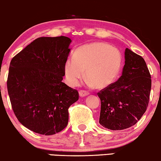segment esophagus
Returning <instances> with one entry per match:
<instances>
[{"label": "esophagus", "mask_w": 161, "mask_h": 161, "mask_svg": "<svg viewBox=\"0 0 161 161\" xmlns=\"http://www.w3.org/2000/svg\"><path fill=\"white\" fill-rule=\"evenodd\" d=\"M79 94H80V96L81 97V98H83V97H85L89 95V92H86V91H84V90H80V92H79Z\"/></svg>", "instance_id": "obj_1"}]
</instances>
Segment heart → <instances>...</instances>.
I'll use <instances>...</instances> for the list:
<instances>
[{"label": "heart", "mask_w": 161, "mask_h": 161, "mask_svg": "<svg viewBox=\"0 0 161 161\" xmlns=\"http://www.w3.org/2000/svg\"><path fill=\"white\" fill-rule=\"evenodd\" d=\"M123 57L118 49L104 42H92L79 47L74 59L64 64L65 76L69 85L74 87L83 78L90 85L103 89L112 85L121 70Z\"/></svg>", "instance_id": "1"}]
</instances>
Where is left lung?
Wrapping results in <instances>:
<instances>
[{
  "label": "left lung",
  "mask_w": 161,
  "mask_h": 161,
  "mask_svg": "<svg viewBox=\"0 0 161 161\" xmlns=\"http://www.w3.org/2000/svg\"><path fill=\"white\" fill-rule=\"evenodd\" d=\"M151 85L144 58L126 48L122 76L98 92L101 99L99 123L113 130L134 125L147 108Z\"/></svg>",
  "instance_id": "1"
}]
</instances>
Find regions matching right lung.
Masks as SVG:
<instances>
[{"label":"right lung","instance_id":"right-lung-1","mask_svg":"<svg viewBox=\"0 0 161 161\" xmlns=\"http://www.w3.org/2000/svg\"><path fill=\"white\" fill-rule=\"evenodd\" d=\"M71 42L65 36L38 38L11 61L7 89L12 109L33 132L49 136L63 130L69 106L78 101L77 90L62 81Z\"/></svg>","mask_w":161,"mask_h":161}]
</instances>
